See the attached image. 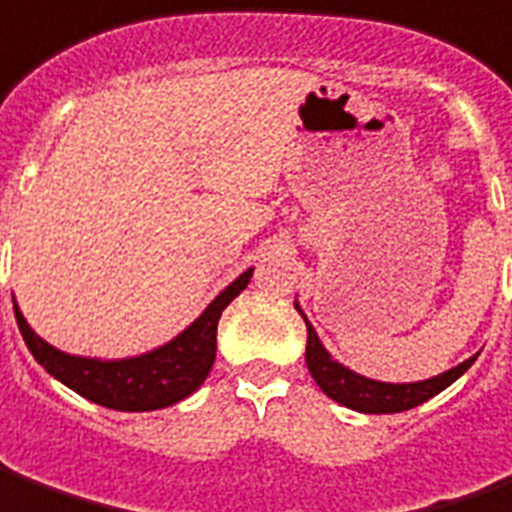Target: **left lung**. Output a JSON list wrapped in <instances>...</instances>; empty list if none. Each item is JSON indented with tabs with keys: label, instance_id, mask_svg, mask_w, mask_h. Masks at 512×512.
Returning <instances> with one entry per match:
<instances>
[{
	"label": "left lung",
	"instance_id": "8db88e82",
	"mask_svg": "<svg viewBox=\"0 0 512 512\" xmlns=\"http://www.w3.org/2000/svg\"><path fill=\"white\" fill-rule=\"evenodd\" d=\"M295 309L306 323V368L312 373L317 387L331 401L343 404L348 410L368 412V415H390V412L412 410V407L424 404L432 396H438L440 390H446L451 382H457L465 370L474 365V359L479 357V354H474V357L460 362L457 368L443 370V373L432 376V379H424V382H379V379H370V376H362L357 370L345 368L343 362L331 357L326 345L320 343L315 326L309 323V317L303 315L298 301H295Z\"/></svg>",
	"mask_w": 512,
	"mask_h": 512
}]
</instances>
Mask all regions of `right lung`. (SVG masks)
<instances>
[{"label":"right lung","mask_w":512,"mask_h":512,"mask_svg":"<svg viewBox=\"0 0 512 512\" xmlns=\"http://www.w3.org/2000/svg\"><path fill=\"white\" fill-rule=\"evenodd\" d=\"M250 276H253V267L234 278L181 334L136 357L100 359L66 354L35 334L27 317L21 315L16 298H13V312H16V323L30 354L52 379H58L69 390L108 410H164L192 396L197 387L206 382L217 357V323H220L222 309L248 287Z\"/></svg>","instance_id":"obj_1"}]
</instances>
